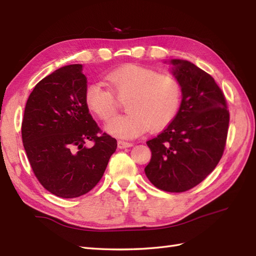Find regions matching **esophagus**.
<instances>
[{"label":"esophagus","mask_w":256,"mask_h":256,"mask_svg":"<svg viewBox=\"0 0 256 256\" xmlns=\"http://www.w3.org/2000/svg\"><path fill=\"white\" fill-rule=\"evenodd\" d=\"M133 143L124 142V140H118V148H132Z\"/></svg>","instance_id":"esophagus-1"}]
</instances>
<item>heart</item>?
Instances as JSON below:
<instances>
[{"mask_svg":"<svg viewBox=\"0 0 256 256\" xmlns=\"http://www.w3.org/2000/svg\"><path fill=\"white\" fill-rule=\"evenodd\" d=\"M106 80L118 99H126L128 113L113 118L106 128L116 138H134L148 128L160 131L174 121L180 108L182 86L172 74L126 64L106 74ZM84 98L89 111L102 121L116 116V101L104 84L90 82Z\"/></svg>","mask_w":256,"mask_h":256,"instance_id":"obj_1","label":"heart"}]
</instances>
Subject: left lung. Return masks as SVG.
<instances>
[{"mask_svg":"<svg viewBox=\"0 0 256 256\" xmlns=\"http://www.w3.org/2000/svg\"><path fill=\"white\" fill-rule=\"evenodd\" d=\"M172 74L182 86L174 121L146 142L152 158L145 175L158 189L182 192L200 184L224 154L230 114L214 79L192 62L172 59Z\"/></svg>","mask_w":256,"mask_h":256,"instance_id":"1","label":"left lung"}]
</instances>
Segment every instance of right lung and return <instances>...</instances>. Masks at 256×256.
Segmentation results:
<instances>
[{
  "label": "right lung",
  "instance_id": "add662e5",
  "mask_svg": "<svg viewBox=\"0 0 256 256\" xmlns=\"http://www.w3.org/2000/svg\"><path fill=\"white\" fill-rule=\"evenodd\" d=\"M82 64L57 69L38 82L26 102L22 138L42 187L60 198H77L100 182L116 140L100 128L84 103ZM91 140L92 148L85 146Z\"/></svg>",
  "mask_w": 256,
  "mask_h": 256
}]
</instances>
